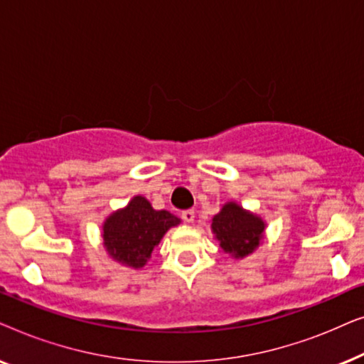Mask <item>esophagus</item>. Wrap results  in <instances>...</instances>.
Segmentation results:
<instances>
[{
	"instance_id": "1",
	"label": "esophagus",
	"mask_w": 364,
	"mask_h": 364,
	"mask_svg": "<svg viewBox=\"0 0 364 364\" xmlns=\"http://www.w3.org/2000/svg\"><path fill=\"white\" fill-rule=\"evenodd\" d=\"M182 220L187 222V223H193V220H196V212H193V210H183L182 212Z\"/></svg>"
}]
</instances>
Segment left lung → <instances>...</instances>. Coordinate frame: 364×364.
I'll use <instances>...</instances> for the list:
<instances>
[{
  "mask_svg": "<svg viewBox=\"0 0 364 364\" xmlns=\"http://www.w3.org/2000/svg\"><path fill=\"white\" fill-rule=\"evenodd\" d=\"M212 233L218 245L235 260H242L260 247L267 222L237 202H225L212 218Z\"/></svg>",
  "mask_w": 364,
  "mask_h": 364,
  "instance_id": "1",
  "label": "left lung"
}]
</instances>
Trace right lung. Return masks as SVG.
Wrapping results in <instances>:
<instances>
[{"label": "right lung", "mask_w": 364, "mask_h": 364, "mask_svg": "<svg viewBox=\"0 0 364 364\" xmlns=\"http://www.w3.org/2000/svg\"><path fill=\"white\" fill-rule=\"evenodd\" d=\"M181 218L167 210H156L142 196H134L126 207L109 213L102 222L104 250L114 262L124 267H146L154 248Z\"/></svg>", "instance_id": "add662e5"}]
</instances>
